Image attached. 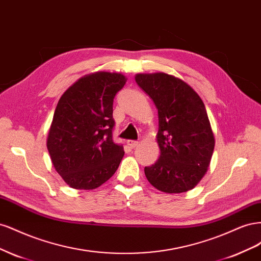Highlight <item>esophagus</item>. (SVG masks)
Returning a JSON list of instances; mask_svg holds the SVG:
<instances>
[{"label":"esophagus","instance_id":"1","mask_svg":"<svg viewBox=\"0 0 261 261\" xmlns=\"http://www.w3.org/2000/svg\"><path fill=\"white\" fill-rule=\"evenodd\" d=\"M127 146H128L130 149L136 148V147L138 146V141H136V140H128V141H127Z\"/></svg>","mask_w":261,"mask_h":261}]
</instances>
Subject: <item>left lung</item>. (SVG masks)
Segmentation results:
<instances>
[{
	"mask_svg": "<svg viewBox=\"0 0 261 261\" xmlns=\"http://www.w3.org/2000/svg\"><path fill=\"white\" fill-rule=\"evenodd\" d=\"M138 86L158 109L156 143L160 156L145 168L148 181L159 191H191L206 174L215 135L201 98L191 86L165 73L136 74Z\"/></svg>",
	"mask_w": 261,
	"mask_h": 261,
	"instance_id": "obj_1",
	"label": "left lung"
}]
</instances>
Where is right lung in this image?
Instances as JSON below:
<instances>
[{
    "label": "right lung",
    "instance_id": "right-lung-1",
    "mask_svg": "<svg viewBox=\"0 0 261 261\" xmlns=\"http://www.w3.org/2000/svg\"><path fill=\"white\" fill-rule=\"evenodd\" d=\"M127 78L96 72L62 94L46 138L53 167L72 188L90 191L110 178L124 150L112 140L113 100Z\"/></svg>",
    "mask_w": 261,
    "mask_h": 261
}]
</instances>
